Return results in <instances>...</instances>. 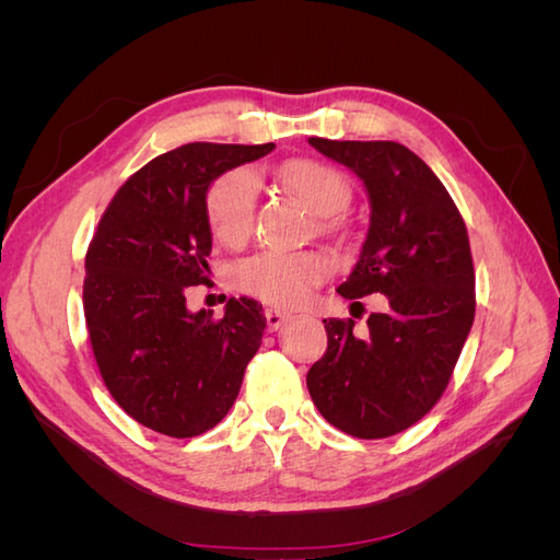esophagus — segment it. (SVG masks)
I'll use <instances>...</instances> for the list:
<instances>
[{
	"label": "esophagus",
	"instance_id": "esophagus-1",
	"mask_svg": "<svg viewBox=\"0 0 560 560\" xmlns=\"http://www.w3.org/2000/svg\"><path fill=\"white\" fill-rule=\"evenodd\" d=\"M292 315L290 313H282L278 308H266V325L268 329H280L284 322H290Z\"/></svg>",
	"mask_w": 560,
	"mask_h": 560
}]
</instances>
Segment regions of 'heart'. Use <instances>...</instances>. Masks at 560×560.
Returning a JSON list of instances; mask_svg holds the SVG:
<instances>
[{
  "instance_id": "obj_1",
  "label": "heart",
  "mask_w": 560,
  "mask_h": 560,
  "mask_svg": "<svg viewBox=\"0 0 560 560\" xmlns=\"http://www.w3.org/2000/svg\"><path fill=\"white\" fill-rule=\"evenodd\" d=\"M284 184L313 214L327 217L348 200V184L334 167L301 159L284 165ZM259 177L249 167H235L219 177L208 194V222L222 243L245 241L254 222ZM329 276V261L317 252L266 249L235 266L233 280L243 292L276 306H299L315 284Z\"/></svg>"
}]
</instances>
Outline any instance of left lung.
<instances>
[{"mask_svg":"<svg viewBox=\"0 0 560 560\" xmlns=\"http://www.w3.org/2000/svg\"><path fill=\"white\" fill-rule=\"evenodd\" d=\"M322 156L364 184L369 231L343 299L385 294L364 336L354 322L322 319L327 352L306 385L327 422L358 439L411 428L448 385L474 322V266L467 229L446 186L397 142L308 138Z\"/></svg>","mask_w":560,"mask_h":560,"instance_id":"obj_1","label":"left lung"}]
</instances>
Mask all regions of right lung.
Masks as SVG:
<instances>
[{
	"instance_id": "1",
	"label": "right lung",
	"mask_w": 560,
	"mask_h": 560,
	"mask_svg": "<svg viewBox=\"0 0 560 560\" xmlns=\"http://www.w3.org/2000/svg\"><path fill=\"white\" fill-rule=\"evenodd\" d=\"M273 149L177 147L135 173L100 219L86 254L83 313L107 389L149 430L198 436L241 393L266 329L261 303L233 296L224 315L212 317L189 311L186 292L210 273V186Z\"/></svg>"
}]
</instances>
